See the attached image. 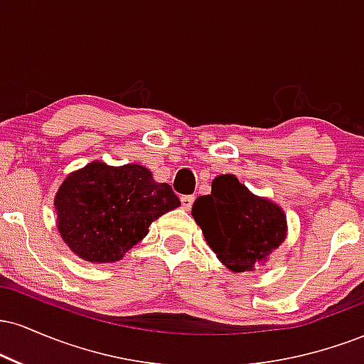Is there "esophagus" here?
Returning <instances> with one entry per match:
<instances>
[{
    "label": "esophagus",
    "mask_w": 364,
    "mask_h": 364,
    "mask_svg": "<svg viewBox=\"0 0 364 364\" xmlns=\"http://www.w3.org/2000/svg\"><path fill=\"white\" fill-rule=\"evenodd\" d=\"M195 202V196L193 195H186V196H181V205L185 210H190L191 205H193Z\"/></svg>",
    "instance_id": "esophagus-1"
}]
</instances>
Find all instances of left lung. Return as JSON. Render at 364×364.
<instances>
[{
    "label": "left lung",
    "instance_id": "left-lung-1",
    "mask_svg": "<svg viewBox=\"0 0 364 364\" xmlns=\"http://www.w3.org/2000/svg\"><path fill=\"white\" fill-rule=\"evenodd\" d=\"M191 215L207 245L231 272H252L265 265L287 236L281 205L253 195L235 174L215 176L210 195L195 200Z\"/></svg>",
    "mask_w": 364,
    "mask_h": 364
}]
</instances>
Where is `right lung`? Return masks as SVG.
<instances>
[{
  "label": "right lung",
  "instance_id": "obj_1",
  "mask_svg": "<svg viewBox=\"0 0 364 364\" xmlns=\"http://www.w3.org/2000/svg\"><path fill=\"white\" fill-rule=\"evenodd\" d=\"M181 205L145 166L92 161L66 176L54 196L58 231L82 260L112 263L140 243L154 220Z\"/></svg>",
  "mask_w": 364,
  "mask_h": 364
}]
</instances>
